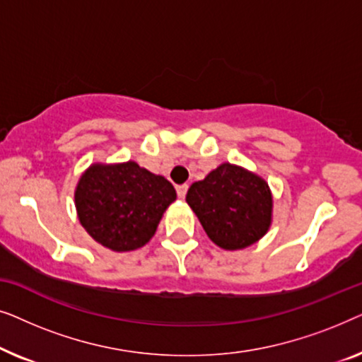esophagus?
Masks as SVG:
<instances>
[{
    "mask_svg": "<svg viewBox=\"0 0 362 362\" xmlns=\"http://www.w3.org/2000/svg\"><path fill=\"white\" fill-rule=\"evenodd\" d=\"M176 192H177V197H180V199H185L186 192H187V185L177 186V187H176Z\"/></svg>",
    "mask_w": 362,
    "mask_h": 362,
    "instance_id": "obj_1",
    "label": "esophagus"
}]
</instances>
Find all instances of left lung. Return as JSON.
Returning <instances> with one entry per match:
<instances>
[{
    "instance_id": "1",
    "label": "left lung",
    "mask_w": 362,
    "mask_h": 362,
    "mask_svg": "<svg viewBox=\"0 0 362 362\" xmlns=\"http://www.w3.org/2000/svg\"><path fill=\"white\" fill-rule=\"evenodd\" d=\"M186 201L209 239L226 250L255 244L272 222L269 185L254 173L229 163L194 182Z\"/></svg>"
}]
</instances>
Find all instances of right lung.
<instances>
[{
	"label": "right lung",
	"instance_id": "add662e5",
	"mask_svg": "<svg viewBox=\"0 0 362 362\" xmlns=\"http://www.w3.org/2000/svg\"><path fill=\"white\" fill-rule=\"evenodd\" d=\"M176 199L173 185L135 161L93 165L76 189L78 221L92 239L115 252L143 247Z\"/></svg>",
	"mask_w": 362,
	"mask_h": 362
}]
</instances>
